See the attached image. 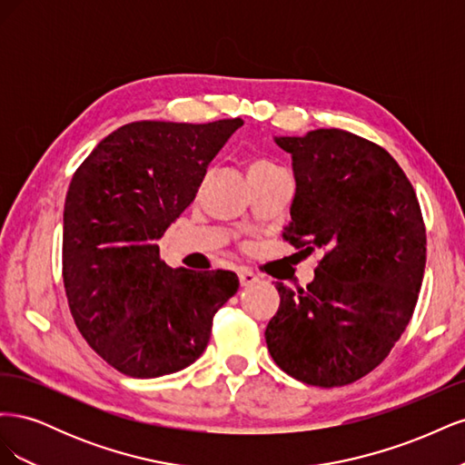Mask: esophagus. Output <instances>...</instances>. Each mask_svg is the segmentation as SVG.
Wrapping results in <instances>:
<instances>
[{"mask_svg":"<svg viewBox=\"0 0 465 465\" xmlns=\"http://www.w3.org/2000/svg\"><path fill=\"white\" fill-rule=\"evenodd\" d=\"M238 279H241V285L242 287H250V285H254V283H258V281H260V277L254 272H250V270H238Z\"/></svg>","mask_w":465,"mask_h":465,"instance_id":"1","label":"esophagus"}]
</instances>
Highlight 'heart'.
I'll return each mask as SVG.
<instances>
[{
	"label": "heart",
	"instance_id": "1",
	"mask_svg": "<svg viewBox=\"0 0 465 465\" xmlns=\"http://www.w3.org/2000/svg\"><path fill=\"white\" fill-rule=\"evenodd\" d=\"M279 171L281 168L273 161L263 159V157H254L248 163V176H263V174H273Z\"/></svg>",
	"mask_w": 465,
	"mask_h": 465
}]
</instances>
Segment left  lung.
Returning <instances> with one entry per match:
<instances>
[{
    "mask_svg": "<svg viewBox=\"0 0 465 465\" xmlns=\"http://www.w3.org/2000/svg\"><path fill=\"white\" fill-rule=\"evenodd\" d=\"M275 143L291 153L297 180L283 238L323 258L306 289L277 283L265 343L301 382L347 386L388 357L413 316L427 262L423 215L400 164L369 139L331 128Z\"/></svg>",
    "mask_w": 465,
    "mask_h": 465,
    "instance_id": "1",
    "label": "left lung"
}]
</instances>
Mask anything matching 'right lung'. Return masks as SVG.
I'll list each match as a JSON object with an SVG mask.
<instances>
[{"mask_svg":"<svg viewBox=\"0 0 465 465\" xmlns=\"http://www.w3.org/2000/svg\"><path fill=\"white\" fill-rule=\"evenodd\" d=\"M242 124H125L72 178L62 246L69 311L87 343L125 376L190 367L207 347L215 312L238 291L232 272L168 267L157 241Z\"/></svg>","mask_w":465,"mask_h":465,"instance_id":"1","label":"right lung"}]
</instances>
